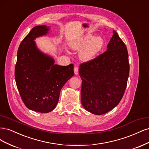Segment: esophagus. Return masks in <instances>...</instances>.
<instances>
[{
  "label": "esophagus",
  "mask_w": 149,
  "mask_h": 149,
  "mask_svg": "<svg viewBox=\"0 0 149 149\" xmlns=\"http://www.w3.org/2000/svg\"><path fill=\"white\" fill-rule=\"evenodd\" d=\"M78 71H79V68L78 66H74V74L76 75H77L78 74Z\"/></svg>",
  "instance_id": "34e87169"
}]
</instances>
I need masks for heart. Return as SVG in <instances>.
Segmentation results:
<instances>
[{
	"mask_svg": "<svg viewBox=\"0 0 149 149\" xmlns=\"http://www.w3.org/2000/svg\"><path fill=\"white\" fill-rule=\"evenodd\" d=\"M70 46L73 49L78 50L79 57L83 61H90L95 58L104 46V40L101 37H94L88 35L84 37L73 40L70 43Z\"/></svg>",
	"mask_w": 149,
	"mask_h": 149,
	"instance_id": "1",
	"label": "heart"
}]
</instances>
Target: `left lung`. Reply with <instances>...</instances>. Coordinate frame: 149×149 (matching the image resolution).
<instances>
[{"instance_id": "obj_1", "label": "left lung", "mask_w": 149, "mask_h": 149, "mask_svg": "<svg viewBox=\"0 0 149 149\" xmlns=\"http://www.w3.org/2000/svg\"><path fill=\"white\" fill-rule=\"evenodd\" d=\"M107 48L104 53L79 65L82 105L96 115L106 114L118 104L129 74L127 47L115 30Z\"/></svg>"}]
</instances>
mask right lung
<instances>
[{"label":"right lung","instance_id":"add662e5","mask_svg":"<svg viewBox=\"0 0 149 149\" xmlns=\"http://www.w3.org/2000/svg\"><path fill=\"white\" fill-rule=\"evenodd\" d=\"M49 26L38 25L22 40L17 52L15 79L22 100L33 111L47 113L55 109L64 84L74 75L73 64L55 65L40 52L34 40L48 33Z\"/></svg>","mask_w":149,"mask_h":149}]
</instances>
